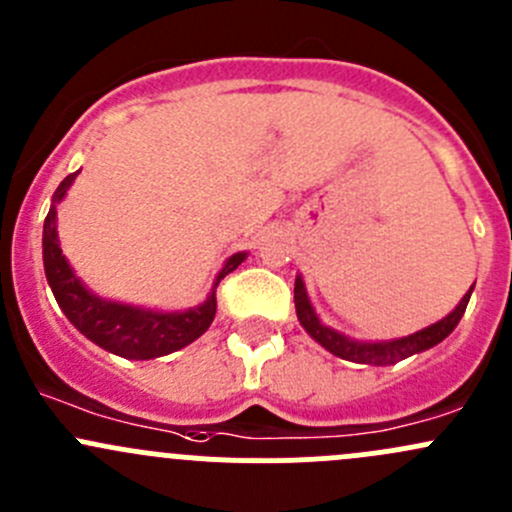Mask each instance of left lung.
<instances>
[{
    "mask_svg": "<svg viewBox=\"0 0 512 512\" xmlns=\"http://www.w3.org/2000/svg\"><path fill=\"white\" fill-rule=\"evenodd\" d=\"M471 289H468L466 297L461 299V304H458L448 317H443L441 322L431 324V327L421 329V332L416 334H409V337L394 339V342H354V339L324 327V324L319 322L317 314H314L312 304H309L302 277H297V282H294V307H297L299 324L307 329L309 337H312L314 342L322 344L324 349H329L334 356H342V359L347 361H356V364L389 366V364H396V361L406 359V356L418 354L423 352V349H431L433 344L443 342V339L456 329V324L461 322L463 312H466L468 307V299H471Z\"/></svg>",
    "mask_w": 512,
    "mask_h": 512,
    "instance_id": "left-lung-1",
    "label": "left lung"
}]
</instances>
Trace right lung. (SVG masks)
I'll return each mask as SVG.
<instances>
[{"label": "right lung", "mask_w": 512, "mask_h": 512, "mask_svg": "<svg viewBox=\"0 0 512 512\" xmlns=\"http://www.w3.org/2000/svg\"><path fill=\"white\" fill-rule=\"evenodd\" d=\"M79 173H71L61 180V185L54 193V205H51L49 215L44 220V270L46 280H49L51 292H54L56 302L64 309L69 322L79 329L84 337L103 347L106 352H113L123 359H156L170 352L188 347L190 342L200 337L205 329L210 327L218 309V299H215V289L208 297V302L200 304L198 309H188V312H148V309L128 307V304L103 302L94 297L71 272L69 262L61 255L59 237H56V203L66 195L69 185ZM245 260V252H237L225 267L220 270L215 287L227 272L235 270L240 262Z\"/></svg>", "instance_id": "add662e5"}]
</instances>
